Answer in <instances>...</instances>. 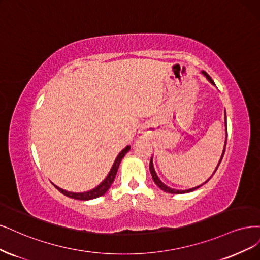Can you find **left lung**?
Returning a JSON list of instances; mask_svg holds the SVG:
<instances>
[{"mask_svg": "<svg viewBox=\"0 0 260 260\" xmlns=\"http://www.w3.org/2000/svg\"><path fill=\"white\" fill-rule=\"evenodd\" d=\"M202 73L207 76V78L210 80V82L213 84V85H215L214 84V82H213V79L211 78V76L205 72V71H202ZM226 143H227V138H226ZM225 149H226V145H225V148H223V151H222V155H221V158H220V160H219V162H218V166H217V168H216V170L218 169V167H219V165H220V162H221V159H222V157H223V154H225ZM149 170H150V173H151V176H153V180H154V182L156 183V185L160 188V189H162L164 191H166V192H169V193H186V192H190V191H193L194 189H197V188H199L200 186H198V187H196V188H191V189H187V190H175V189H172V188H170V187H168V186H166L162 182H161L159 178H158V176H157V174H156V172H155V169H154V166H153V161L150 160V162H149ZM216 170H215V172H216ZM214 172V173H215ZM214 173H213V175H214ZM210 180V178H209ZM208 180V181H209ZM207 181V182H208ZM205 182V183H207ZM204 183V184H205Z\"/></svg>", "mask_w": 260, "mask_h": 260, "instance_id": "obj_1", "label": "left lung"}]
</instances>
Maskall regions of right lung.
I'll use <instances>...</instances> for the list:
<instances>
[{"label": "right lung", "instance_id": "1", "mask_svg": "<svg viewBox=\"0 0 260 260\" xmlns=\"http://www.w3.org/2000/svg\"><path fill=\"white\" fill-rule=\"evenodd\" d=\"M129 149H130V146H127L126 148L122 149L120 151L119 155L117 156V158H116V160H115V162H114V165H113V167L111 169L109 175H107V177L105 178V180L99 186H98L96 188H94V189L90 190V191L82 192V193H75V192H70V191H66L63 189H61V188L57 187L56 185H53V186H55L61 193H63L67 197H70V198L77 199V200H91V199L98 198V197H101L107 190H109V188L111 187L112 183L115 180V176H116V173H117V170H118L120 161L123 158V156L128 153Z\"/></svg>", "mask_w": 260, "mask_h": 260}]
</instances>
